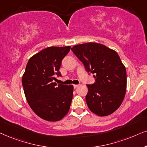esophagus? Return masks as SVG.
<instances>
[{
    "label": "esophagus",
    "instance_id": "esophagus-1",
    "mask_svg": "<svg viewBox=\"0 0 147 147\" xmlns=\"http://www.w3.org/2000/svg\"><path fill=\"white\" fill-rule=\"evenodd\" d=\"M73 86H74V88L76 89V88H77L78 87H79V85H74Z\"/></svg>",
    "mask_w": 147,
    "mask_h": 147
}]
</instances>
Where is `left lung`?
<instances>
[{
  "instance_id": "left-lung-1",
  "label": "left lung",
  "mask_w": 147,
  "mask_h": 147,
  "mask_svg": "<svg viewBox=\"0 0 147 147\" xmlns=\"http://www.w3.org/2000/svg\"><path fill=\"white\" fill-rule=\"evenodd\" d=\"M71 50L85 70L94 74L95 83L87 85L89 109L99 116L111 114L122 104L126 91V70L120 56L98 43L76 45Z\"/></svg>"
}]
</instances>
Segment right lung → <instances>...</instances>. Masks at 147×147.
<instances>
[{
    "instance_id": "right-lung-1",
    "label": "right lung",
    "mask_w": 147,
    "mask_h": 147,
    "mask_svg": "<svg viewBox=\"0 0 147 147\" xmlns=\"http://www.w3.org/2000/svg\"><path fill=\"white\" fill-rule=\"evenodd\" d=\"M70 46L48 47L29 58L22 77V85L29 106L39 117L49 122L62 120L69 111L73 86L54 83L62 60Z\"/></svg>"
}]
</instances>
